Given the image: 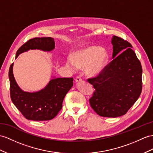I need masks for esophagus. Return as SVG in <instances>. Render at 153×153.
I'll list each match as a JSON object with an SVG mask.
<instances>
[{
	"mask_svg": "<svg viewBox=\"0 0 153 153\" xmlns=\"http://www.w3.org/2000/svg\"><path fill=\"white\" fill-rule=\"evenodd\" d=\"M75 81H76V82H81V81H82V79H81V78H80V76H78L76 78Z\"/></svg>",
	"mask_w": 153,
	"mask_h": 153,
	"instance_id": "esophagus-1",
	"label": "esophagus"
}]
</instances>
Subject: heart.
I'll return each instance as SVG.
<instances>
[{
    "label": "heart",
    "mask_w": 153,
    "mask_h": 153,
    "mask_svg": "<svg viewBox=\"0 0 153 153\" xmlns=\"http://www.w3.org/2000/svg\"><path fill=\"white\" fill-rule=\"evenodd\" d=\"M108 54L106 49L97 46H90L76 51L67 58L66 65L72 71L78 68H85L88 75L94 76L102 71L106 64Z\"/></svg>",
    "instance_id": "b5f03b06"
}]
</instances>
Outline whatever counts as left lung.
<instances>
[{"mask_svg": "<svg viewBox=\"0 0 153 153\" xmlns=\"http://www.w3.org/2000/svg\"><path fill=\"white\" fill-rule=\"evenodd\" d=\"M111 61L97 76L89 79L95 91L90 106L100 116L125 115L136 102L142 89V68L131 44L117 36L111 38Z\"/></svg>", "mask_w": 153, "mask_h": 153, "instance_id": "8db88e82", "label": "left lung"}]
</instances>
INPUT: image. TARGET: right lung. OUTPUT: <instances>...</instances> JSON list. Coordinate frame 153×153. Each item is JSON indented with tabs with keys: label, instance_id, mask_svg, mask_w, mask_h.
<instances>
[{
	"label": "right lung",
	"instance_id": "add662e5",
	"mask_svg": "<svg viewBox=\"0 0 153 153\" xmlns=\"http://www.w3.org/2000/svg\"><path fill=\"white\" fill-rule=\"evenodd\" d=\"M53 38H35L28 40L17 50L16 59L20 54L29 50L50 52L54 49ZM13 63L9 69L10 97L14 105L28 120L48 121L56 116L62 108L65 95L73 85V78L53 77L43 89L36 92L21 89L13 73Z\"/></svg>",
	"mask_w": 153,
	"mask_h": 153
}]
</instances>
